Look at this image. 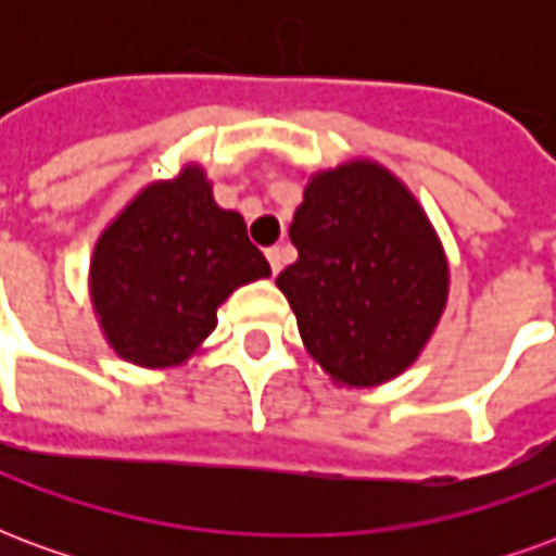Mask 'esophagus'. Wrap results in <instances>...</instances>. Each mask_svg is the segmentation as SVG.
<instances>
[{"label": "esophagus", "mask_w": 556, "mask_h": 556, "mask_svg": "<svg viewBox=\"0 0 556 556\" xmlns=\"http://www.w3.org/2000/svg\"><path fill=\"white\" fill-rule=\"evenodd\" d=\"M265 255H267V262H270V270L279 274L282 265H286V247H267Z\"/></svg>", "instance_id": "1"}]
</instances>
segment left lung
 <instances>
[{"instance_id": "obj_1", "label": "left lung", "mask_w": 556, "mask_h": 556, "mask_svg": "<svg viewBox=\"0 0 556 556\" xmlns=\"http://www.w3.org/2000/svg\"><path fill=\"white\" fill-rule=\"evenodd\" d=\"M289 238L298 262L277 286L313 361L345 387L405 372L450 291L441 238L408 187L372 160L315 172Z\"/></svg>"}]
</instances>
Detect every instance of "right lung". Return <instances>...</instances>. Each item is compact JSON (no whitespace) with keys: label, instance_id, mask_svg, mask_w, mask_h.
Segmentation results:
<instances>
[{"label":"right lung","instance_id":"add662e5","mask_svg":"<svg viewBox=\"0 0 556 556\" xmlns=\"http://www.w3.org/2000/svg\"><path fill=\"white\" fill-rule=\"evenodd\" d=\"M270 277L238 211L214 202L205 169L148 184L94 243L91 306L110 349L127 363L166 369L190 361L217 327L219 303Z\"/></svg>","mask_w":556,"mask_h":556}]
</instances>
